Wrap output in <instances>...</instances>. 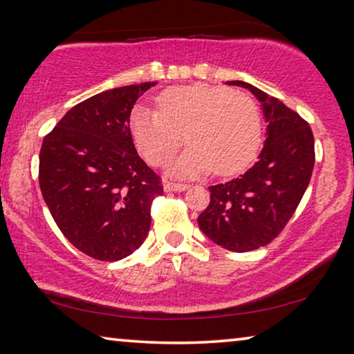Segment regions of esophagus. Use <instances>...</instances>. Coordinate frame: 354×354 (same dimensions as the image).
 I'll use <instances>...</instances> for the list:
<instances>
[{"label": "esophagus", "instance_id": "1", "mask_svg": "<svg viewBox=\"0 0 354 354\" xmlns=\"http://www.w3.org/2000/svg\"><path fill=\"white\" fill-rule=\"evenodd\" d=\"M187 187H189V184H184V183H170V181L164 183L165 192H183Z\"/></svg>", "mask_w": 354, "mask_h": 354}]
</instances>
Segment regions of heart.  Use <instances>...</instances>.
I'll list each match as a JSON object with an SVG mask.
<instances>
[{
  "mask_svg": "<svg viewBox=\"0 0 354 354\" xmlns=\"http://www.w3.org/2000/svg\"><path fill=\"white\" fill-rule=\"evenodd\" d=\"M158 109L136 106L131 137L148 164L165 167L185 140L190 147L173 171L195 176L212 170L220 176L242 171L253 162L262 140V118L248 95L211 84L176 86L160 92Z\"/></svg>",
  "mask_w": 354,
  "mask_h": 354,
  "instance_id": "b5f03b06",
  "label": "heart"
}]
</instances>
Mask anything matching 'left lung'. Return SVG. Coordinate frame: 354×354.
Wrapping results in <instances>:
<instances>
[{
    "instance_id": "left-lung-1",
    "label": "left lung",
    "mask_w": 354,
    "mask_h": 354,
    "mask_svg": "<svg viewBox=\"0 0 354 354\" xmlns=\"http://www.w3.org/2000/svg\"><path fill=\"white\" fill-rule=\"evenodd\" d=\"M262 103L267 139L259 160L236 179L211 185V203L198 226L220 247L236 253L270 243L301 201L315 162L314 134L306 120L251 84L227 81Z\"/></svg>"
}]
</instances>
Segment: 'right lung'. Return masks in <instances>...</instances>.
Returning <instances> with one entry per match:
<instances>
[{"instance_id": "1", "label": "right lung", "mask_w": 354, "mask_h": 354, "mask_svg": "<svg viewBox=\"0 0 354 354\" xmlns=\"http://www.w3.org/2000/svg\"><path fill=\"white\" fill-rule=\"evenodd\" d=\"M156 82L117 87L71 107L41 143L39 184L68 242L113 262L133 254L151 225L160 178L137 154L129 131L136 101Z\"/></svg>"}]
</instances>
